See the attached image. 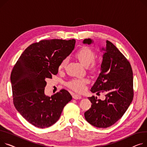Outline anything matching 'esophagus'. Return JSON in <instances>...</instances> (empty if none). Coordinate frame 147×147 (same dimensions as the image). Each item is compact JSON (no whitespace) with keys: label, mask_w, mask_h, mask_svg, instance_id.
I'll list each match as a JSON object with an SVG mask.
<instances>
[{"label":"esophagus","mask_w":147,"mask_h":147,"mask_svg":"<svg viewBox=\"0 0 147 147\" xmlns=\"http://www.w3.org/2000/svg\"><path fill=\"white\" fill-rule=\"evenodd\" d=\"M73 98L74 99H80L82 98V96H80L79 94H74L73 95Z\"/></svg>","instance_id":"34e87169"}]
</instances>
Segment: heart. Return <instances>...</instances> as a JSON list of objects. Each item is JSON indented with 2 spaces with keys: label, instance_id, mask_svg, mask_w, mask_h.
I'll return each mask as SVG.
<instances>
[{
  "label": "heart",
  "instance_id": "heart-1",
  "mask_svg": "<svg viewBox=\"0 0 147 147\" xmlns=\"http://www.w3.org/2000/svg\"><path fill=\"white\" fill-rule=\"evenodd\" d=\"M75 57L84 65H89V69L93 71H97L101 67L99 61L94 60L96 57V52L88 47H83L78 50ZM68 62V58H64L61 60L58 69L62 71L66 67ZM89 80L87 78H75L67 83V86L70 89L77 92H83L86 89V86L89 83Z\"/></svg>",
  "mask_w": 147,
  "mask_h": 147
}]
</instances>
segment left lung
<instances>
[{
  "mask_svg": "<svg viewBox=\"0 0 147 147\" xmlns=\"http://www.w3.org/2000/svg\"><path fill=\"white\" fill-rule=\"evenodd\" d=\"M90 39L84 44H90ZM93 93H104L101 100L92 96L88 99L92 103L84 113L86 121L97 128H106L113 125L124 115L134 97L133 72L130 63L111 42L106 41L101 72L91 89Z\"/></svg>",
  "mask_w": 147,
  "mask_h": 147,
  "instance_id": "obj_1",
  "label": "left lung"
}]
</instances>
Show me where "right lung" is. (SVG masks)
Masks as SVG:
<instances>
[{"label":"right lung","instance_id":"1","mask_svg":"<svg viewBox=\"0 0 147 147\" xmlns=\"http://www.w3.org/2000/svg\"><path fill=\"white\" fill-rule=\"evenodd\" d=\"M76 40H45L28 47L11 74L13 102L17 111L32 125L47 128L59 119L64 106L72 99L67 90L48 97L45 80L58 73L60 62L74 48Z\"/></svg>","mask_w":147,"mask_h":147}]
</instances>
